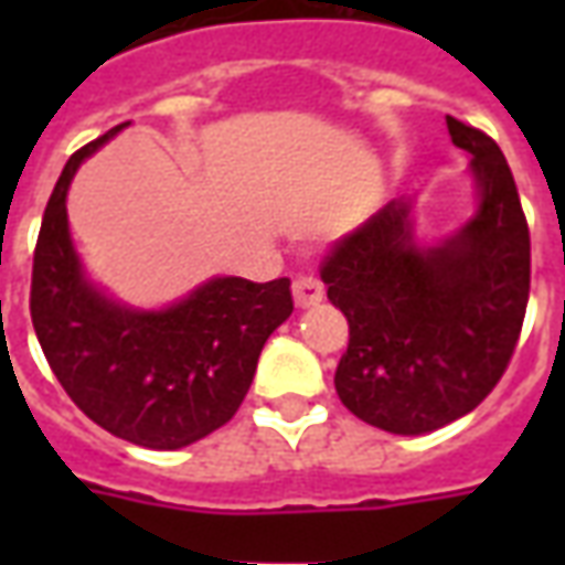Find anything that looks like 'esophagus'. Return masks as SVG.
Masks as SVG:
<instances>
[{
  "label": "esophagus",
  "instance_id": "1",
  "mask_svg": "<svg viewBox=\"0 0 565 565\" xmlns=\"http://www.w3.org/2000/svg\"><path fill=\"white\" fill-rule=\"evenodd\" d=\"M296 308H311L323 302V284L318 278H296L294 281Z\"/></svg>",
  "mask_w": 565,
  "mask_h": 565
}]
</instances>
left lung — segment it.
<instances>
[{
    "label": "left lung",
    "mask_w": 565,
    "mask_h": 565,
    "mask_svg": "<svg viewBox=\"0 0 565 565\" xmlns=\"http://www.w3.org/2000/svg\"><path fill=\"white\" fill-rule=\"evenodd\" d=\"M448 132L472 157V217L420 245L415 199H393L339 238L320 269L351 327L335 393L351 415L396 436L448 426L497 387L530 299V230L509 162L457 117Z\"/></svg>",
    "instance_id": "1"
}]
</instances>
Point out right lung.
I'll use <instances>...</instances> for the list:
<instances>
[{"instance_id": "right-lung-1", "label": "right lung", "mask_w": 565, "mask_h": 565, "mask_svg": "<svg viewBox=\"0 0 565 565\" xmlns=\"http://www.w3.org/2000/svg\"><path fill=\"white\" fill-rule=\"evenodd\" d=\"M72 153L32 257V327L56 381L93 424L150 450H178L238 412L263 344L294 311L290 278L217 275L166 308H132L87 278L68 233L78 166L127 129Z\"/></svg>"}]
</instances>
